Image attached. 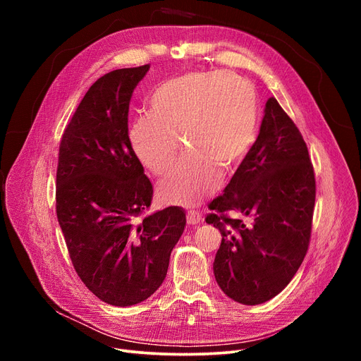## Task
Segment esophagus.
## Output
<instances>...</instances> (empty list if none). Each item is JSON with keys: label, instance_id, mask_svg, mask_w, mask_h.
<instances>
[{"label": "esophagus", "instance_id": "34e87169", "mask_svg": "<svg viewBox=\"0 0 361 361\" xmlns=\"http://www.w3.org/2000/svg\"><path fill=\"white\" fill-rule=\"evenodd\" d=\"M187 224L188 225H197V224H200L202 222V215L200 214H197V212H195V211H190L187 214Z\"/></svg>", "mask_w": 361, "mask_h": 361}]
</instances>
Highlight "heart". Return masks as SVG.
Segmentation results:
<instances>
[{
    "mask_svg": "<svg viewBox=\"0 0 361 361\" xmlns=\"http://www.w3.org/2000/svg\"><path fill=\"white\" fill-rule=\"evenodd\" d=\"M130 126L133 150L157 176L165 174L181 143L187 149L161 181L171 203L193 206L215 192L219 174L235 168L250 150L257 124L253 85L234 73L193 71L155 89Z\"/></svg>",
    "mask_w": 361,
    "mask_h": 361,
    "instance_id": "heart-1",
    "label": "heart"
}]
</instances>
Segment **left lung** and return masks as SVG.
<instances>
[{"label":"left lung","mask_w":361,"mask_h":361,"mask_svg":"<svg viewBox=\"0 0 361 361\" xmlns=\"http://www.w3.org/2000/svg\"><path fill=\"white\" fill-rule=\"evenodd\" d=\"M316 199L307 145L275 98L264 105L259 136L206 224L221 231L214 262L221 290L260 305L286 288L305 260Z\"/></svg>","instance_id":"8db88e82"}]
</instances>
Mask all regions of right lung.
Instances as JSON below:
<instances>
[{"mask_svg":"<svg viewBox=\"0 0 361 361\" xmlns=\"http://www.w3.org/2000/svg\"><path fill=\"white\" fill-rule=\"evenodd\" d=\"M149 64L106 73L75 109L60 143L55 207L73 267L111 306H133L164 282L185 214L143 215L154 187L128 139V105Z\"/></svg>","mask_w":361,"mask_h":361,"instance_id":"right-lung-1","label":"right lung"}]
</instances>
